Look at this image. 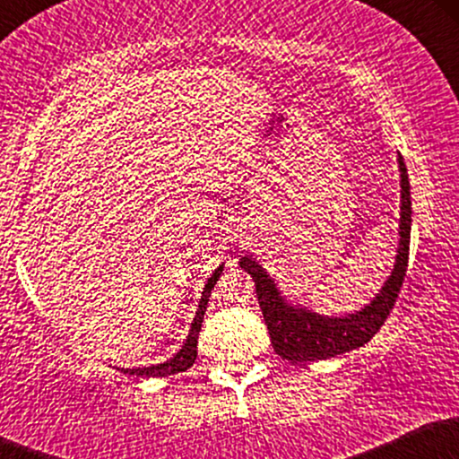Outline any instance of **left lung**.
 <instances>
[{
    "mask_svg": "<svg viewBox=\"0 0 459 459\" xmlns=\"http://www.w3.org/2000/svg\"><path fill=\"white\" fill-rule=\"evenodd\" d=\"M397 161L399 172H402V224H399L397 263H394L391 278L368 307L354 315H347V317H321L317 313H308V310L296 308L284 302L276 284L255 259L244 256L239 261L241 270H246L255 281L263 319L270 330L273 351L278 356L287 358L296 365L341 356L368 343L391 315L399 291H402L405 270H408L410 226H412L408 170H405L402 155Z\"/></svg>",
    "mask_w": 459,
    "mask_h": 459,
    "instance_id": "8db88e82",
    "label": "left lung"
}]
</instances>
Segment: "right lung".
<instances>
[{
    "mask_svg": "<svg viewBox=\"0 0 459 459\" xmlns=\"http://www.w3.org/2000/svg\"><path fill=\"white\" fill-rule=\"evenodd\" d=\"M220 272H222V265L213 272V276L209 278L207 284H204V291H203V298H200L196 317H194L192 330H189V336H187L186 345L181 347V351H177V356L170 358V360H166L163 365H152V367H144V368H127L125 373H129V376H142V377H166V376H175V373L187 371V368L194 365V360H196V354H198V350H196L198 332H200V325H203L204 308H207L209 296H212V289L215 287V282H218Z\"/></svg>",
    "mask_w": 459,
    "mask_h": 459,
    "instance_id": "right-lung-1",
    "label": "right lung"
}]
</instances>
